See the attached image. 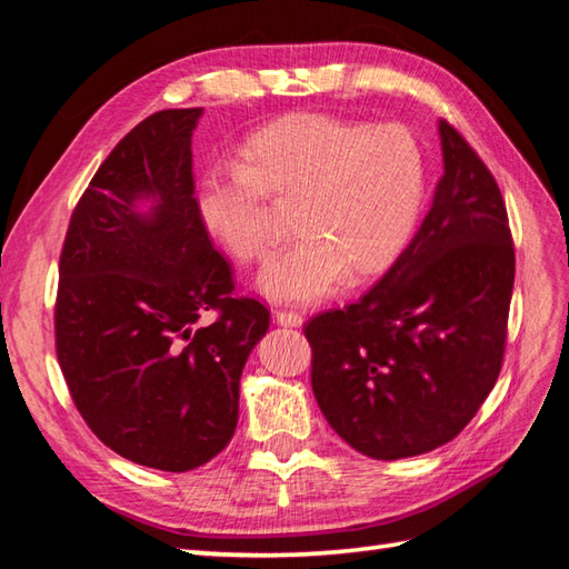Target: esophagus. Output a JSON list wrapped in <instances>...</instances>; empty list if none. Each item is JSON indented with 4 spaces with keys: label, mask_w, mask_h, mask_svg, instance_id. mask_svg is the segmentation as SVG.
I'll return each instance as SVG.
<instances>
[{
    "label": "esophagus",
    "mask_w": 569,
    "mask_h": 569,
    "mask_svg": "<svg viewBox=\"0 0 569 569\" xmlns=\"http://www.w3.org/2000/svg\"><path fill=\"white\" fill-rule=\"evenodd\" d=\"M274 319L280 326H301V321H305V317H301L299 311H287V309H277Z\"/></svg>",
    "instance_id": "1"
}]
</instances>
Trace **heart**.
<instances>
[{
    "mask_svg": "<svg viewBox=\"0 0 569 569\" xmlns=\"http://www.w3.org/2000/svg\"><path fill=\"white\" fill-rule=\"evenodd\" d=\"M426 189L423 150L403 126L299 113L248 138L238 166L207 174L199 211L241 262L270 256V213L295 207L297 241L260 274L264 295L313 301L343 280L385 270L409 241Z\"/></svg>",
    "mask_w": 569,
    "mask_h": 569,
    "instance_id": "obj_1",
    "label": "heart"
}]
</instances>
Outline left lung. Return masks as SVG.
Instances as JSON below:
<instances>
[{"instance_id":"8db88e82","label":"left lung","mask_w":569,"mask_h":569,"mask_svg":"<svg viewBox=\"0 0 569 569\" xmlns=\"http://www.w3.org/2000/svg\"><path fill=\"white\" fill-rule=\"evenodd\" d=\"M446 172L382 280L307 321L311 389L333 431L375 460L456 438L495 389L516 256L495 174L440 121Z\"/></svg>"}]
</instances>
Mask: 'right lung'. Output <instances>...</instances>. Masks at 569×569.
<instances>
[{
    "label": "right lung",
    "instance_id": "1",
    "mask_svg": "<svg viewBox=\"0 0 569 569\" xmlns=\"http://www.w3.org/2000/svg\"><path fill=\"white\" fill-rule=\"evenodd\" d=\"M199 117L156 111L121 138L72 211L58 268L56 352L74 407L107 448L162 472L229 446L243 365L270 326L264 305L233 295L201 219Z\"/></svg>",
    "mask_w": 569,
    "mask_h": 569
}]
</instances>
